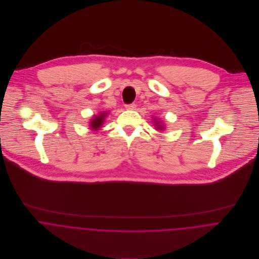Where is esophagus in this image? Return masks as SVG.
I'll use <instances>...</instances> for the list:
<instances>
[{"label":"esophagus","instance_id":"34e87169","mask_svg":"<svg viewBox=\"0 0 259 259\" xmlns=\"http://www.w3.org/2000/svg\"><path fill=\"white\" fill-rule=\"evenodd\" d=\"M136 107H137V105L136 104H130V105H125V108H126V110H136Z\"/></svg>","mask_w":259,"mask_h":259}]
</instances>
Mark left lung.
Listing matches in <instances>:
<instances>
[{
    "label": "left lung",
    "mask_w": 259,
    "mask_h": 259,
    "mask_svg": "<svg viewBox=\"0 0 259 259\" xmlns=\"http://www.w3.org/2000/svg\"><path fill=\"white\" fill-rule=\"evenodd\" d=\"M155 121H156V122H154V124H155V126H156L157 131H160V130H162V128H163V125L159 124V123H160V121H158V122H157V120H155Z\"/></svg>",
    "instance_id": "8db88e82"
}]
</instances>
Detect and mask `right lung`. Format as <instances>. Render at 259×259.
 Here are the masks:
<instances>
[{
    "instance_id": "add662e5",
    "label": "right lung",
    "mask_w": 259,
    "mask_h": 259,
    "mask_svg": "<svg viewBox=\"0 0 259 259\" xmlns=\"http://www.w3.org/2000/svg\"><path fill=\"white\" fill-rule=\"evenodd\" d=\"M106 112H103L102 114L99 115H95L91 121V127L93 131H98L100 130V127L102 126L103 122H104V118L106 116Z\"/></svg>"
}]
</instances>
